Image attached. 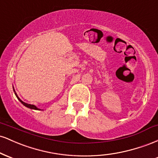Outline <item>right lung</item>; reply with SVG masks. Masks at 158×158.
<instances>
[{
  "instance_id": "obj_1",
  "label": "right lung",
  "mask_w": 158,
  "mask_h": 158,
  "mask_svg": "<svg viewBox=\"0 0 158 158\" xmlns=\"http://www.w3.org/2000/svg\"><path fill=\"white\" fill-rule=\"evenodd\" d=\"M14 90V89H13ZM14 91H15V90H14ZM15 96L16 97H17V98H18V99H19V100L20 101V102H21V103H22V104L23 105V106H26V107H27V108H31V109H35V110H40V109H39V108H37V107L36 106H33V105H30V104H27V103H26V102H23V101H21V99H20V98L18 97L17 96V94H16V93H15Z\"/></svg>"
}]
</instances>
